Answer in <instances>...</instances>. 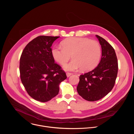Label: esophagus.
<instances>
[{"mask_svg":"<svg viewBox=\"0 0 134 134\" xmlns=\"http://www.w3.org/2000/svg\"><path fill=\"white\" fill-rule=\"evenodd\" d=\"M72 75V74H71V73H70V72H67V73H66V76H67V77H69V76H70V75Z\"/></svg>","mask_w":134,"mask_h":134,"instance_id":"esophagus-1","label":"esophagus"}]
</instances>
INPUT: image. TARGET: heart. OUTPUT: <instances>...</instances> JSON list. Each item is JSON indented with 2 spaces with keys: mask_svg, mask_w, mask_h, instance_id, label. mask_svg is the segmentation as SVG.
<instances>
[{
  "mask_svg": "<svg viewBox=\"0 0 134 134\" xmlns=\"http://www.w3.org/2000/svg\"><path fill=\"white\" fill-rule=\"evenodd\" d=\"M63 47L55 46L51 50L53 58L62 65H65L70 58L72 60L64 68L75 71L82 68L89 71L96 66L100 59L101 51L99 43L88 38L71 37L62 42Z\"/></svg>",
  "mask_w": 134,
  "mask_h": 134,
  "instance_id": "obj_1",
  "label": "heart"
}]
</instances>
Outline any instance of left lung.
I'll return each mask as SVG.
<instances>
[{
	"instance_id": "1",
	"label": "left lung",
	"mask_w": 134,
	"mask_h": 134,
	"mask_svg": "<svg viewBox=\"0 0 134 134\" xmlns=\"http://www.w3.org/2000/svg\"><path fill=\"white\" fill-rule=\"evenodd\" d=\"M102 49L101 59L93 70L81 75L77 91L88 101H98L113 88L117 76L118 65L113 48L102 37L96 35Z\"/></svg>"
}]
</instances>
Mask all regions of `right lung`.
Returning <instances> with one entry per match:
<instances>
[{"label":"right lung","mask_w":134,"mask_h":134,"mask_svg":"<svg viewBox=\"0 0 134 134\" xmlns=\"http://www.w3.org/2000/svg\"><path fill=\"white\" fill-rule=\"evenodd\" d=\"M59 36H37L25 47L21 56L22 83L31 97L42 102L58 94L59 84L67 79L62 67L54 63L51 53L53 42Z\"/></svg>","instance_id":"right-lung-1"}]
</instances>
